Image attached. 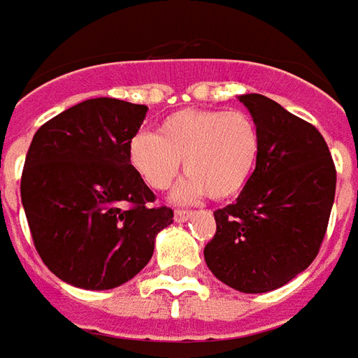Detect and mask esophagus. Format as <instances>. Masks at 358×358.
<instances>
[{
    "label": "esophagus",
    "mask_w": 358,
    "mask_h": 358,
    "mask_svg": "<svg viewBox=\"0 0 358 358\" xmlns=\"http://www.w3.org/2000/svg\"><path fill=\"white\" fill-rule=\"evenodd\" d=\"M192 215H194L192 210H176V213H174V220H176V222H186V220L192 218Z\"/></svg>",
    "instance_id": "1"
}]
</instances>
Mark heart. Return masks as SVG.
I'll return each mask as SVG.
<instances>
[{
    "label": "heart",
    "mask_w": 358,
    "mask_h": 358,
    "mask_svg": "<svg viewBox=\"0 0 358 358\" xmlns=\"http://www.w3.org/2000/svg\"><path fill=\"white\" fill-rule=\"evenodd\" d=\"M259 153V128L241 110H178L164 118L157 134L138 132L128 143L130 164L153 189L171 186L184 161L189 174L174 189L176 201L205 194L213 199L238 195L255 171Z\"/></svg>",
    "instance_id": "obj_1"
}]
</instances>
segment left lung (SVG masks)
I'll use <instances>...</instances> for the list:
<instances>
[{
	"label": "left lung",
	"mask_w": 358,
	"mask_h": 358,
	"mask_svg": "<svg viewBox=\"0 0 358 358\" xmlns=\"http://www.w3.org/2000/svg\"><path fill=\"white\" fill-rule=\"evenodd\" d=\"M261 134V153L238 199L215 210L205 263L241 293L282 287L315 261L336 195L322 134L261 94L238 97Z\"/></svg>",
	"instance_id": "left-lung-1"
}]
</instances>
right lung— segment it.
I'll list each match as a JSON object with an SVG mask.
<instances>
[{"instance_id": "obj_1", "label": "right lung", "mask_w": 358, "mask_h": 358, "mask_svg": "<svg viewBox=\"0 0 358 358\" xmlns=\"http://www.w3.org/2000/svg\"><path fill=\"white\" fill-rule=\"evenodd\" d=\"M148 107L113 97L88 99L34 134L20 199L45 266L82 289H113L132 280L172 224L169 207L128 159V143Z\"/></svg>"}]
</instances>
